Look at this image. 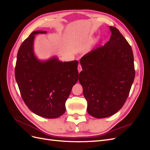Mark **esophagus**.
Masks as SVG:
<instances>
[{
  "label": "esophagus",
  "mask_w": 150,
  "mask_h": 150,
  "mask_svg": "<svg viewBox=\"0 0 150 150\" xmlns=\"http://www.w3.org/2000/svg\"><path fill=\"white\" fill-rule=\"evenodd\" d=\"M78 71H79V73L81 71H82V67H81V66L80 64H79L78 66Z\"/></svg>",
  "instance_id": "obj_1"
}]
</instances>
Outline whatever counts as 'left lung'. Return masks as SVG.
Segmentation results:
<instances>
[{"label":"left lung","mask_w":150,"mask_h":150,"mask_svg":"<svg viewBox=\"0 0 150 150\" xmlns=\"http://www.w3.org/2000/svg\"><path fill=\"white\" fill-rule=\"evenodd\" d=\"M104 46L81 59L79 81L87 100V111L96 118L115 115L124 105L134 79L132 49L115 27Z\"/></svg>","instance_id":"1"}]
</instances>
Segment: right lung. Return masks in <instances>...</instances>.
Masks as SVG:
<instances>
[{
	"label": "right lung",
	"mask_w": 150,
	"mask_h": 150,
	"mask_svg": "<svg viewBox=\"0 0 150 150\" xmlns=\"http://www.w3.org/2000/svg\"><path fill=\"white\" fill-rule=\"evenodd\" d=\"M36 30L22 43L18 51L15 76L25 104L35 115L57 118L66 111V101L78 80V62H61L54 56L40 60L34 52Z\"/></svg>",
	"instance_id": "1"
}]
</instances>
